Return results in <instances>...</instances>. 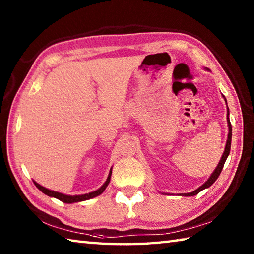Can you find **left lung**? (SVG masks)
I'll list each match as a JSON object with an SVG mask.
<instances>
[{
	"mask_svg": "<svg viewBox=\"0 0 254 254\" xmlns=\"http://www.w3.org/2000/svg\"><path fill=\"white\" fill-rule=\"evenodd\" d=\"M226 100V99H225ZM228 127H229V133H228V138H227V143H226V147H225V152H224V154H223V156H222V159H220V161H219V164H218V166L216 167V169L214 170V172L212 174V176L209 177V179L204 183V185L202 186V187H199L198 189H196L195 191H193V192H191V193H186V194H183V195L185 196H193V195H196L197 193H199L201 192L202 190H204V189H206V188H208V187H210L213 185V183L216 181V179L217 178L219 177V175H220V172H222V170H223V168H224V165H225V161H226V159H227V157H228V155H229V152H230V145H231V134H233V132H231V124H230V121H229V109H228ZM182 195V194H181Z\"/></svg>",
	"mask_w": 254,
	"mask_h": 254,
	"instance_id": "1",
	"label": "left lung"
}]
</instances>
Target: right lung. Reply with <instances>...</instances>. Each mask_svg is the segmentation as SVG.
Returning <instances> with one entry per match:
<instances>
[{
	"label": "right lung",
	"mask_w": 254,
	"mask_h": 254,
	"mask_svg": "<svg viewBox=\"0 0 254 254\" xmlns=\"http://www.w3.org/2000/svg\"><path fill=\"white\" fill-rule=\"evenodd\" d=\"M111 174L112 171L110 169V172H109V176H108L107 178V181L104 183V185L101 186V188H99L98 190H96L94 192H90V193H87V194H83V195H65V194H62V193H59V192H56V191H51V190H48V189L41 187L40 185H38L37 182L34 181L35 186L39 189V190L41 192H44L45 194H47L48 196H52V197H56L58 199H60V201L64 202V203H75V202H80V201H86V199H89V198H93L95 196H98L99 194H101L102 192L105 191V189L107 188V186L109 185L110 182V178H111Z\"/></svg>",
	"instance_id": "right-lung-1"
}]
</instances>
